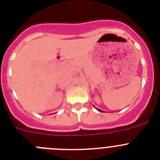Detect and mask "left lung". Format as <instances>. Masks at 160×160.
<instances>
[{"instance_id": "left-lung-1", "label": "left lung", "mask_w": 160, "mask_h": 160, "mask_svg": "<svg viewBox=\"0 0 160 160\" xmlns=\"http://www.w3.org/2000/svg\"><path fill=\"white\" fill-rule=\"evenodd\" d=\"M97 110L98 111H100V112H102V110H99V109H98V108H97Z\"/></svg>"}]
</instances>
